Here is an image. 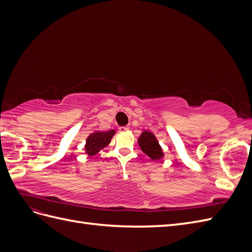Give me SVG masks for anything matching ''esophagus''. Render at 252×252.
Wrapping results in <instances>:
<instances>
[{
  "label": "esophagus",
  "instance_id": "34e87169",
  "mask_svg": "<svg viewBox=\"0 0 252 252\" xmlns=\"http://www.w3.org/2000/svg\"><path fill=\"white\" fill-rule=\"evenodd\" d=\"M129 129V127L128 126H121L120 128H119V130L121 131V132H125V131H127Z\"/></svg>",
  "mask_w": 252,
  "mask_h": 252
}]
</instances>
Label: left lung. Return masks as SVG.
<instances>
[{"instance_id": "8db88e82", "label": "left lung", "mask_w": 252, "mask_h": 252, "mask_svg": "<svg viewBox=\"0 0 252 252\" xmlns=\"http://www.w3.org/2000/svg\"><path fill=\"white\" fill-rule=\"evenodd\" d=\"M138 143L142 151L145 155H147L151 159H154V161H157L158 159H158L163 158V149L161 147V145L158 144L156 135L152 132L144 130L140 135Z\"/></svg>"}]
</instances>
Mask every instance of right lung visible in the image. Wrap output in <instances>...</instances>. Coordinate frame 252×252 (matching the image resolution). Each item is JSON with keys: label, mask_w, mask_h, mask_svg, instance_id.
I'll use <instances>...</instances> for the list:
<instances>
[{"label": "right lung", "mask_w": 252, "mask_h": 252, "mask_svg": "<svg viewBox=\"0 0 252 252\" xmlns=\"http://www.w3.org/2000/svg\"><path fill=\"white\" fill-rule=\"evenodd\" d=\"M116 134V130H108V131H94L90 133L85 144V154L89 157L95 156L97 152H100L104 147L108 146L109 143L111 142L112 136Z\"/></svg>", "instance_id": "obj_1"}]
</instances>
